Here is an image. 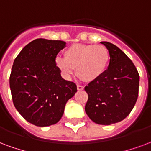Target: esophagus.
<instances>
[{
  "label": "esophagus",
  "instance_id": "34e87169",
  "mask_svg": "<svg viewBox=\"0 0 151 151\" xmlns=\"http://www.w3.org/2000/svg\"><path fill=\"white\" fill-rule=\"evenodd\" d=\"M77 89H78V90H84V87L82 86H77Z\"/></svg>",
  "mask_w": 151,
  "mask_h": 151
}]
</instances>
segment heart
I'll list each match as a JSON object with an SVG mask.
<instances>
[{
    "label": "heart",
    "instance_id": "obj_1",
    "mask_svg": "<svg viewBox=\"0 0 151 151\" xmlns=\"http://www.w3.org/2000/svg\"><path fill=\"white\" fill-rule=\"evenodd\" d=\"M64 56L55 58L56 66L61 74L70 78L76 69L77 75L86 82L97 81L102 77L110 62L109 50L101 45H73L65 50Z\"/></svg>",
    "mask_w": 151,
    "mask_h": 151
}]
</instances>
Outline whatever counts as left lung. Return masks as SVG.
Instances as JSON below:
<instances>
[{
	"label": "left lung",
	"mask_w": 151,
	"mask_h": 151,
	"mask_svg": "<svg viewBox=\"0 0 151 151\" xmlns=\"http://www.w3.org/2000/svg\"><path fill=\"white\" fill-rule=\"evenodd\" d=\"M110 53L108 70L85 87L88 101L85 110L95 123L111 125L129 115L138 96L139 74L132 61L118 47L101 41Z\"/></svg>",
	"instance_id": "8db88e82"
}]
</instances>
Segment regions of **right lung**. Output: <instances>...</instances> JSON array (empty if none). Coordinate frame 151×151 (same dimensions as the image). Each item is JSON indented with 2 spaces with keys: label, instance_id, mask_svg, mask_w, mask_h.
Returning <instances> with one entry per match:
<instances>
[{
  "label": "right lung",
  "instance_id": "obj_1",
  "mask_svg": "<svg viewBox=\"0 0 151 151\" xmlns=\"http://www.w3.org/2000/svg\"><path fill=\"white\" fill-rule=\"evenodd\" d=\"M65 47L63 41L36 39L13 61L9 86L14 106L37 127L58 122L66 102L77 92L75 83L62 78L55 65L56 57Z\"/></svg>",
  "mask_w": 151,
  "mask_h": 151
}]
</instances>
